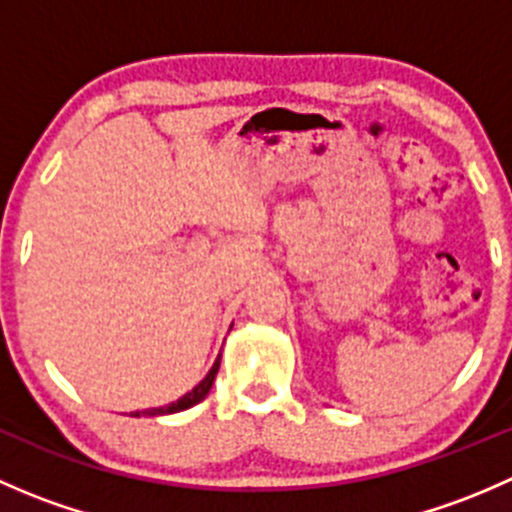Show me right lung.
<instances>
[{"instance_id": "obj_1", "label": "right lung", "mask_w": 512, "mask_h": 512, "mask_svg": "<svg viewBox=\"0 0 512 512\" xmlns=\"http://www.w3.org/2000/svg\"><path fill=\"white\" fill-rule=\"evenodd\" d=\"M218 369H220V356H218V359H215L213 369L208 371V376H205V379L200 381V384L195 386L193 391H188V394H185V396H180V399L173 401V404L158 406V409H148V411H136V414H131V416H141V414H146V416L178 414V411H185V409H190V406L200 404V401H203L205 396L210 394V389H213V381H215V374H218Z\"/></svg>"}]
</instances>
